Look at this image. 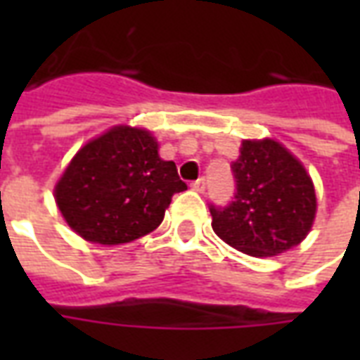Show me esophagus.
Instances as JSON below:
<instances>
[{
	"label": "esophagus",
	"mask_w": 360,
	"mask_h": 360,
	"mask_svg": "<svg viewBox=\"0 0 360 360\" xmlns=\"http://www.w3.org/2000/svg\"><path fill=\"white\" fill-rule=\"evenodd\" d=\"M191 187L195 188L196 193H204V191H206V181H204L202 177H200V179H196L195 183L191 185Z\"/></svg>",
	"instance_id": "34e87169"
}]
</instances>
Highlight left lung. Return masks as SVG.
<instances>
[{
	"instance_id": "obj_1",
	"label": "left lung",
	"mask_w": 360,
	"mask_h": 360,
	"mask_svg": "<svg viewBox=\"0 0 360 360\" xmlns=\"http://www.w3.org/2000/svg\"><path fill=\"white\" fill-rule=\"evenodd\" d=\"M231 169L235 200L226 208H210L214 233L258 258L297 247L316 218L314 183L304 165L274 139H249L241 142Z\"/></svg>"
}]
</instances>
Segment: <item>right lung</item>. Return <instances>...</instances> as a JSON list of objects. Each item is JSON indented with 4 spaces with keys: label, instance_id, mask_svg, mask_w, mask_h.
Segmentation results:
<instances>
[{
    "label": "right lung",
    "instance_id": "1",
    "mask_svg": "<svg viewBox=\"0 0 360 360\" xmlns=\"http://www.w3.org/2000/svg\"><path fill=\"white\" fill-rule=\"evenodd\" d=\"M142 127L115 125L82 146L53 188L67 226L84 241L123 245L152 233L187 185Z\"/></svg>",
    "mask_w": 360,
    "mask_h": 360
}]
</instances>
